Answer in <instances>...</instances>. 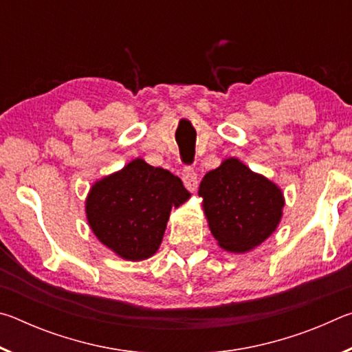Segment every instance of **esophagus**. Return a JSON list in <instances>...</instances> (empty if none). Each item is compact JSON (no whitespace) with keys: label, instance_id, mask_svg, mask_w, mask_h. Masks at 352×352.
Returning a JSON list of instances; mask_svg holds the SVG:
<instances>
[{"label":"esophagus","instance_id":"esophagus-1","mask_svg":"<svg viewBox=\"0 0 352 352\" xmlns=\"http://www.w3.org/2000/svg\"><path fill=\"white\" fill-rule=\"evenodd\" d=\"M182 178L184 186H186L189 190H195L199 186V180H197V172L192 168V166H184L183 172H182Z\"/></svg>","mask_w":352,"mask_h":352}]
</instances>
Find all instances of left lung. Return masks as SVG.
Masks as SVG:
<instances>
[{"label": "left lung", "mask_w": 352, "mask_h": 352, "mask_svg": "<svg viewBox=\"0 0 352 352\" xmlns=\"http://www.w3.org/2000/svg\"><path fill=\"white\" fill-rule=\"evenodd\" d=\"M199 194L210 230L228 252H247L264 242L283 216L284 199L276 184L228 158L204 177Z\"/></svg>", "instance_id": "8db88e82"}]
</instances>
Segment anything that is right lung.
Masks as SVG:
<instances>
[{"mask_svg":"<svg viewBox=\"0 0 352 352\" xmlns=\"http://www.w3.org/2000/svg\"><path fill=\"white\" fill-rule=\"evenodd\" d=\"M189 195L180 178L136 158L91 188L88 223L121 258L141 261L157 252L172 206H180Z\"/></svg>","mask_w":352,"mask_h":352,"instance_id":"obj_1","label":"right lung"}]
</instances>
